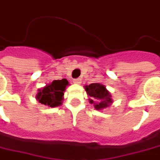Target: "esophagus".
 Instances as JSON below:
<instances>
[{
    "label": "esophagus",
    "mask_w": 160,
    "mask_h": 160,
    "mask_svg": "<svg viewBox=\"0 0 160 160\" xmlns=\"http://www.w3.org/2000/svg\"><path fill=\"white\" fill-rule=\"evenodd\" d=\"M73 83H75V84H80L81 83V80L80 79H75V80H73Z\"/></svg>",
    "instance_id": "34e87169"
}]
</instances>
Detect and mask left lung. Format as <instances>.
<instances>
[{
	"label": "left lung",
	"mask_w": 160,
	"mask_h": 160,
	"mask_svg": "<svg viewBox=\"0 0 160 160\" xmlns=\"http://www.w3.org/2000/svg\"><path fill=\"white\" fill-rule=\"evenodd\" d=\"M84 88L88 96L90 98H88L89 103L93 104L96 110L102 111L105 108H109L113 103L112 95L107 89L106 86L100 83H91Z\"/></svg>",
	"instance_id": "8db88e82"
}]
</instances>
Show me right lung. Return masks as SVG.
Segmentation results:
<instances>
[{"mask_svg": "<svg viewBox=\"0 0 160 160\" xmlns=\"http://www.w3.org/2000/svg\"><path fill=\"white\" fill-rule=\"evenodd\" d=\"M69 82L66 79L54 80L52 82L46 84L45 87L38 89V92L36 96L37 100L42 105H45L49 108H56L62 105L64 91Z\"/></svg>", "mask_w": 160, "mask_h": 160, "instance_id": "add662e5", "label": "right lung"}]
</instances>
